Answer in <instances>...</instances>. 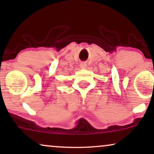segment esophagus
Wrapping results in <instances>:
<instances>
[{"label": "esophagus", "instance_id": "obj_1", "mask_svg": "<svg viewBox=\"0 0 154 154\" xmlns=\"http://www.w3.org/2000/svg\"><path fill=\"white\" fill-rule=\"evenodd\" d=\"M80 66H81V69H86V67H87V64H86V62H81V64H80Z\"/></svg>", "mask_w": 154, "mask_h": 154}]
</instances>
